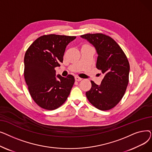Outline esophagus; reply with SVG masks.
<instances>
[{
	"mask_svg": "<svg viewBox=\"0 0 152 152\" xmlns=\"http://www.w3.org/2000/svg\"><path fill=\"white\" fill-rule=\"evenodd\" d=\"M75 80L77 81H80L82 80V78L79 77L78 76H75Z\"/></svg>",
	"mask_w": 152,
	"mask_h": 152,
	"instance_id": "obj_1",
	"label": "esophagus"
}]
</instances>
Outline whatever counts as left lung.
Here are the masks:
<instances>
[{
    "label": "left lung",
    "mask_w": 152,
    "mask_h": 152,
    "mask_svg": "<svg viewBox=\"0 0 152 152\" xmlns=\"http://www.w3.org/2000/svg\"><path fill=\"white\" fill-rule=\"evenodd\" d=\"M92 44L98 54L96 67L104 75L100 85L91 81V89L86 97L100 110H108L119 102L129 83V63L121 48L108 36L102 33L81 36Z\"/></svg>",
    "instance_id": "8db88e82"
}]
</instances>
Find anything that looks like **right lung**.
Instances as JSON below:
<instances>
[{"mask_svg": "<svg viewBox=\"0 0 152 152\" xmlns=\"http://www.w3.org/2000/svg\"><path fill=\"white\" fill-rule=\"evenodd\" d=\"M76 37L44 35L35 40L26 52L24 58L25 81L31 97L44 109L58 108L69 96L75 77L71 75L66 77L60 75L56 77L55 68L63 63L67 45Z\"/></svg>", "mask_w": 152, "mask_h": 152, "instance_id": "add662e5", "label": "right lung"}]
</instances>
